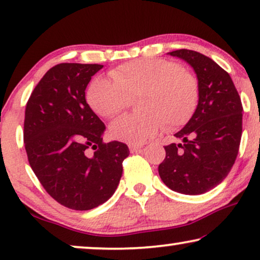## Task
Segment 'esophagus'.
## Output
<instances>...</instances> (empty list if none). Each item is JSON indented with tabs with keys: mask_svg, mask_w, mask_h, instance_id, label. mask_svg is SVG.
Here are the masks:
<instances>
[{
	"mask_svg": "<svg viewBox=\"0 0 260 260\" xmlns=\"http://www.w3.org/2000/svg\"><path fill=\"white\" fill-rule=\"evenodd\" d=\"M142 148H143V145H141V144H130L129 145L130 152H137V151H140Z\"/></svg>",
	"mask_w": 260,
	"mask_h": 260,
	"instance_id": "1",
	"label": "esophagus"
}]
</instances>
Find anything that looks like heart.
<instances>
[{
    "label": "heart",
    "mask_w": 260,
    "mask_h": 260,
    "mask_svg": "<svg viewBox=\"0 0 260 260\" xmlns=\"http://www.w3.org/2000/svg\"><path fill=\"white\" fill-rule=\"evenodd\" d=\"M111 80L94 78L88 85L86 101L103 118H112L137 98L140 113L113 120L110 134L127 144H142L165 126L167 131L182 126L198 108L199 81L190 71L165 59H137L110 72Z\"/></svg>",
    "instance_id": "b5f03b06"
}]
</instances>
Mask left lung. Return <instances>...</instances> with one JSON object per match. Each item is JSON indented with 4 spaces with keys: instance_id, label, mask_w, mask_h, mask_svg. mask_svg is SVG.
<instances>
[{
    "instance_id": "left-lung-1",
    "label": "left lung",
    "mask_w": 260,
    "mask_h": 260,
    "mask_svg": "<svg viewBox=\"0 0 260 260\" xmlns=\"http://www.w3.org/2000/svg\"><path fill=\"white\" fill-rule=\"evenodd\" d=\"M193 67L199 81L198 108L175 134L181 143L165 147L158 166L163 183L181 194L213 189L236 162L243 131V105L230 74L211 58L190 49L169 52Z\"/></svg>"
}]
</instances>
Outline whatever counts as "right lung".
I'll use <instances>...</instances> for the list:
<instances>
[{
    "instance_id": "add662e5",
    "label": "right lung",
    "mask_w": 260,
    "mask_h": 260,
    "mask_svg": "<svg viewBox=\"0 0 260 260\" xmlns=\"http://www.w3.org/2000/svg\"><path fill=\"white\" fill-rule=\"evenodd\" d=\"M103 65L59 63L28 99L23 140L28 161L46 191L60 205L88 211L112 197L129 148L103 142L104 123L85 99Z\"/></svg>"
}]
</instances>
